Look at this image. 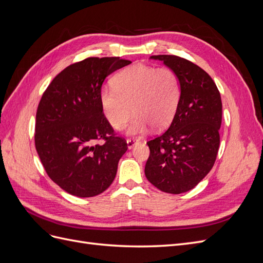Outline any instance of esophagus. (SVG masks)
I'll use <instances>...</instances> for the list:
<instances>
[{
  "mask_svg": "<svg viewBox=\"0 0 263 263\" xmlns=\"http://www.w3.org/2000/svg\"><path fill=\"white\" fill-rule=\"evenodd\" d=\"M138 140H136V139H132V138H129V139H127V147H128L129 149H132L135 145L136 144H138Z\"/></svg>",
  "mask_w": 263,
  "mask_h": 263,
  "instance_id": "obj_1",
  "label": "esophagus"
}]
</instances>
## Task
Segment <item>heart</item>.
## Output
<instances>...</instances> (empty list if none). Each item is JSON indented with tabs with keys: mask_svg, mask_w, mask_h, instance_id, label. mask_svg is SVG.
<instances>
[{
	"mask_svg": "<svg viewBox=\"0 0 263 263\" xmlns=\"http://www.w3.org/2000/svg\"><path fill=\"white\" fill-rule=\"evenodd\" d=\"M181 95L179 78L168 67L135 65L122 70L113 79V86L102 87L103 112L115 129L127 128L129 135H142L150 125L161 128L176 114Z\"/></svg>",
	"mask_w": 263,
	"mask_h": 263,
	"instance_id": "b5f03b06",
	"label": "heart"
}]
</instances>
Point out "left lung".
<instances>
[{
    "label": "left lung",
    "mask_w": 263,
    "mask_h": 263,
    "mask_svg": "<svg viewBox=\"0 0 263 263\" xmlns=\"http://www.w3.org/2000/svg\"><path fill=\"white\" fill-rule=\"evenodd\" d=\"M179 78L181 95L170 127L149 140L148 181L162 192L180 194L195 187L212 170L219 148L221 99L208 72L184 58L151 55Z\"/></svg>",
    "instance_id": "8db88e82"
}]
</instances>
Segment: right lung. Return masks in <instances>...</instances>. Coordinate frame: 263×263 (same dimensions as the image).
<instances>
[{
	"label": "right lung",
	"mask_w": 263,
	"mask_h": 263,
	"mask_svg": "<svg viewBox=\"0 0 263 263\" xmlns=\"http://www.w3.org/2000/svg\"><path fill=\"white\" fill-rule=\"evenodd\" d=\"M129 63L119 57L72 63L54 77L39 102L37 154L48 177L71 195H99L115 179L128 147L103 113L100 92L107 76Z\"/></svg>",
	"instance_id": "1"
}]
</instances>
